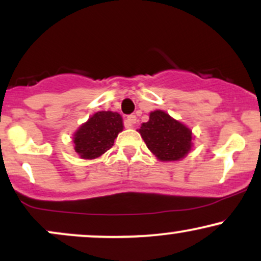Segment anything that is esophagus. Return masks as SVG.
Returning a JSON list of instances; mask_svg holds the SVG:
<instances>
[{
  "label": "esophagus",
  "instance_id": "34e87169",
  "mask_svg": "<svg viewBox=\"0 0 261 261\" xmlns=\"http://www.w3.org/2000/svg\"><path fill=\"white\" fill-rule=\"evenodd\" d=\"M136 122V115H128L126 118L127 127H133V125Z\"/></svg>",
  "mask_w": 261,
  "mask_h": 261
}]
</instances>
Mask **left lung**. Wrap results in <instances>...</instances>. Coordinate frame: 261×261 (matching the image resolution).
<instances>
[{"mask_svg": "<svg viewBox=\"0 0 261 261\" xmlns=\"http://www.w3.org/2000/svg\"><path fill=\"white\" fill-rule=\"evenodd\" d=\"M139 131L149 151L161 161H178L191 148V131L162 110L149 114V120Z\"/></svg>", "mask_w": 261, "mask_h": 261, "instance_id": "obj_1", "label": "left lung"}]
</instances>
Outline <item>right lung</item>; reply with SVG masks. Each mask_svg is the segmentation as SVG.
Segmentation results:
<instances>
[{
	"instance_id": "add662e5",
	"label": "right lung",
	"mask_w": 261,
	"mask_h": 261,
	"mask_svg": "<svg viewBox=\"0 0 261 261\" xmlns=\"http://www.w3.org/2000/svg\"><path fill=\"white\" fill-rule=\"evenodd\" d=\"M122 131L120 114L98 112L74 134V149L85 160H93L114 146V140Z\"/></svg>"
}]
</instances>
